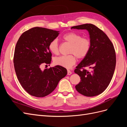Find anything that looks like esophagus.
<instances>
[{"mask_svg": "<svg viewBox=\"0 0 127 127\" xmlns=\"http://www.w3.org/2000/svg\"><path fill=\"white\" fill-rule=\"evenodd\" d=\"M72 74V72L70 70H67V75H70Z\"/></svg>", "mask_w": 127, "mask_h": 127, "instance_id": "obj_1", "label": "esophagus"}]
</instances>
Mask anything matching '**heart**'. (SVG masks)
<instances>
[{"mask_svg": "<svg viewBox=\"0 0 127 127\" xmlns=\"http://www.w3.org/2000/svg\"><path fill=\"white\" fill-rule=\"evenodd\" d=\"M63 38L65 41L70 44L69 53L71 54L57 57L54 59V63L58 66L70 68L76 63V56L77 58L81 59L88 55L91 48V41L89 38L82 37L80 34L74 32L65 34ZM49 49L53 54H58L59 44L57 39H53L50 42Z\"/></svg>", "mask_w": 127, "mask_h": 127, "instance_id": "heart-1", "label": "heart"}]
</instances>
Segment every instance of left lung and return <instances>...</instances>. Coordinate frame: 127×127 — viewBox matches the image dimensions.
<instances>
[{
  "label": "left lung",
  "instance_id": "obj_1",
  "mask_svg": "<svg viewBox=\"0 0 127 127\" xmlns=\"http://www.w3.org/2000/svg\"><path fill=\"white\" fill-rule=\"evenodd\" d=\"M72 29L87 30L91 41L90 52L74 70L81 79L75 88L84 96H95L106 90L112 78L116 64L114 46L106 34L93 24H82ZM86 66L91 70L84 69Z\"/></svg>",
  "mask_w": 127,
  "mask_h": 127
}]
</instances>
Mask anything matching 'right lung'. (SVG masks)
<instances>
[{"instance_id": "obj_1", "label": "right lung", "mask_w": 127, "mask_h": 127, "mask_svg": "<svg viewBox=\"0 0 127 127\" xmlns=\"http://www.w3.org/2000/svg\"><path fill=\"white\" fill-rule=\"evenodd\" d=\"M59 32L35 27L23 33L16 43L15 70L23 88L33 96L42 97L50 94L67 74L66 69L58 65L43 70L41 69L43 64L51 63L49 44L58 36Z\"/></svg>"}]
</instances>
